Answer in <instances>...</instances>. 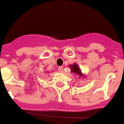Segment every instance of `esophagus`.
I'll return each instance as SVG.
<instances>
[{
	"instance_id": "obj_1",
	"label": "esophagus",
	"mask_w": 124,
	"mask_h": 124,
	"mask_svg": "<svg viewBox=\"0 0 124 124\" xmlns=\"http://www.w3.org/2000/svg\"><path fill=\"white\" fill-rule=\"evenodd\" d=\"M58 70H59V72L62 73V72H63V67H58Z\"/></svg>"
}]
</instances>
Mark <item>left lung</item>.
Here are the masks:
<instances>
[{
    "instance_id": "1",
    "label": "left lung",
    "mask_w": 124,
    "mask_h": 124,
    "mask_svg": "<svg viewBox=\"0 0 124 124\" xmlns=\"http://www.w3.org/2000/svg\"><path fill=\"white\" fill-rule=\"evenodd\" d=\"M69 67L71 68V72L73 73L75 75H78V76L80 78H82L83 79L85 78V75H83L81 72V70L80 69V67H79L77 63H73V65H69Z\"/></svg>"
}]
</instances>
